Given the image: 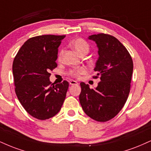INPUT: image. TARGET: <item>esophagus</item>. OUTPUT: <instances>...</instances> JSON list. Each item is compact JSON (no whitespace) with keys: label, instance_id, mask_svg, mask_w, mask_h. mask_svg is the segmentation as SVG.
Listing matches in <instances>:
<instances>
[{"label":"esophagus","instance_id":"esophagus-1","mask_svg":"<svg viewBox=\"0 0 151 151\" xmlns=\"http://www.w3.org/2000/svg\"><path fill=\"white\" fill-rule=\"evenodd\" d=\"M70 84H71V85L78 84V82H77V81H74V80H70Z\"/></svg>","mask_w":151,"mask_h":151}]
</instances>
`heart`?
<instances>
[{
  "mask_svg": "<svg viewBox=\"0 0 151 151\" xmlns=\"http://www.w3.org/2000/svg\"><path fill=\"white\" fill-rule=\"evenodd\" d=\"M70 46L79 55L83 53V52H88V50H89V45L88 44V43L85 40L82 39H77L74 40L73 41L71 42ZM62 53H63V51H60V52L59 53V56H58L59 59L61 58ZM86 71V69L81 67V68H79L76 69V70H71L70 72V74L72 77H78L81 74H84Z\"/></svg>",
  "mask_w": 151,
  "mask_h": 151,
  "instance_id": "obj_1",
  "label": "heart"
}]
</instances>
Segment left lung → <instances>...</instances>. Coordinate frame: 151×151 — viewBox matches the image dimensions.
<instances>
[{"label":"left lung","instance_id":"obj_1","mask_svg":"<svg viewBox=\"0 0 151 151\" xmlns=\"http://www.w3.org/2000/svg\"><path fill=\"white\" fill-rule=\"evenodd\" d=\"M97 45L99 57L96 63L95 78L101 81L95 88L81 82L79 101L88 117L106 122L115 117L123 108L130 91L133 61L127 48L114 36L105 34L88 37Z\"/></svg>","mask_w":151,"mask_h":151}]
</instances>
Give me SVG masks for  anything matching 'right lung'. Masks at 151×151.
Returning <instances> with one entry per match:
<instances>
[{
	"instance_id": "obj_1",
	"label": "right lung",
	"mask_w": 151,
	"mask_h": 151,
	"mask_svg": "<svg viewBox=\"0 0 151 151\" xmlns=\"http://www.w3.org/2000/svg\"><path fill=\"white\" fill-rule=\"evenodd\" d=\"M65 36L42 35L31 38L14 58L12 73L15 93L25 110L41 120L60 110L69 83L52 86L50 71L57 67L58 47Z\"/></svg>"
}]
</instances>
